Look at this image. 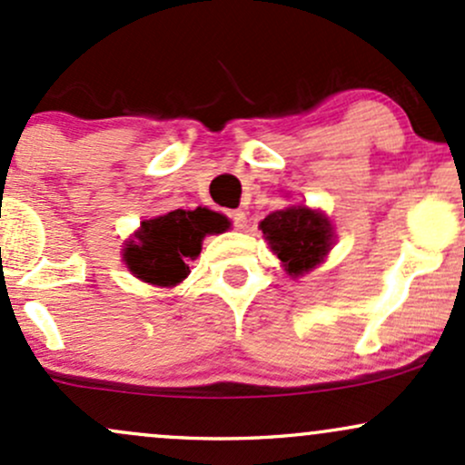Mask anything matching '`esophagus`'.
Listing matches in <instances>:
<instances>
[{"label": "esophagus", "mask_w": 465, "mask_h": 465, "mask_svg": "<svg viewBox=\"0 0 465 465\" xmlns=\"http://www.w3.org/2000/svg\"><path fill=\"white\" fill-rule=\"evenodd\" d=\"M229 218H232L233 227H236V229H244V227H247V214H244L242 210L229 212Z\"/></svg>", "instance_id": "esophagus-1"}]
</instances>
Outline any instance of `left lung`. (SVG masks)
<instances>
[{
	"mask_svg": "<svg viewBox=\"0 0 465 465\" xmlns=\"http://www.w3.org/2000/svg\"><path fill=\"white\" fill-rule=\"evenodd\" d=\"M260 229L291 277H300L322 264L334 244L328 216L306 205L273 212L260 223Z\"/></svg>",
	"mask_w": 465,
	"mask_h": 465,
	"instance_id": "1",
	"label": "left lung"
}]
</instances>
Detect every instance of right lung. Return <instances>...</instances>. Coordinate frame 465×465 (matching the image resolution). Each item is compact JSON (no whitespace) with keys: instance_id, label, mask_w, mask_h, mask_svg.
Segmentation results:
<instances>
[{"instance_id":"obj_1","label":"right lung","mask_w":465,"mask_h":465,"mask_svg":"<svg viewBox=\"0 0 465 465\" xmlns=\"http://www.w3.org/2000/svg\"><path fill=\"white\" fill-rule=\"evenodd\" d=\"M229 221L207 207L174 210L148 218L124 247V262L142 282L153 286H177L190 273V260L201 253L207 233H221Z\"/></svg>"}]
</instances>
